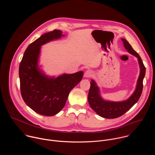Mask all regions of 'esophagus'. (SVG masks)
I'll use <instances>...</instances> for the list:
<instances>
[{"instance_id": "esophagus-1", "label": "esophagus", "mask_w": 155, "mask_h": 155, "mask_svg": "<svg viewBox=\"0 0 155 155\" xmlns=\"http://www.w3.org/2000/svg\"><path fill=\"white\" fill-rule=\"evenodd\" d=\"M93 75V72L91 70H87L84 72V76L85 78H90V77H91Z\"/></svg>"}]
</instances>
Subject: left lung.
I'll use <instances>...</instances> for the list:
<instances>
[{
	"instance_id": "obj_1",
	"label": "left lung",
	"mask_w": 155,
	"mask_h": 155,
	"mask_svg": "<svg viewBox=\"0 0 155 155\" xmlns=\"http://www.w3.org/2000/svg\"><path fill=\"white\" fill-rule=\"evenodd\" d=\"M121 40L127 52L138 59L140 66V75L137 80L136 88L133 94L127 99L120 102H114L104 99L101 96L99 87L96 81L94 80H91L90 89L87 96L88 102L91 108L98 115L105 118H116L124 114L139 101L142 93L143 80L146 71L145 67L139 54L132 48L129 42L124 38H121Z\"/></svg>"
}]
</instances>
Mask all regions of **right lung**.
I'll return each instance as SVG.
<instances>
[{
    "instance_id": "add662e5",
    "label": "right lung",
    "mask_w": 155,
    "mask_h": 155,
    "mask_svg": "<svg viewBox=\"0 0 155 155\" xmlns=\"http://www.w3.org/2000/svg\"><path fill=\"white\" fill-rule=\"evenodd\" d=\"M55 29L45 33L31 43L19 64L20 90L25 102L36 113L51 117L65 106L70 91L82 80L83 72L49 77L39 68L41 47L64 37Z\"/></svg>"
}]
</instances>
